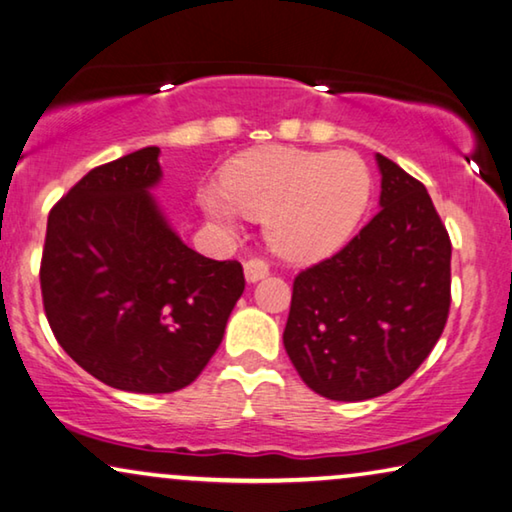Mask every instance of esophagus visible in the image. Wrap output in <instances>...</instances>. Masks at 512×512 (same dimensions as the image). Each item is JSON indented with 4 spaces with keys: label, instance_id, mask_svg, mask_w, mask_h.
<instances>
[{
    "label": "esophagus",
    "instance_id": "obj_1",
    "mask_svg": "<svg viewBox=\"0 0 512 512\" xmlns=\"http://www.w3.org/2000/svg\"><path fill=\"white\" fill-rule=\"evenodd\" d=\"M243 273H246V280L248 282H257L269 276V264L264 262V259H248L246 264H243Z\"/></svg>",
    "mask_w": 512,
    "mask_h": 512
}]
</instances>
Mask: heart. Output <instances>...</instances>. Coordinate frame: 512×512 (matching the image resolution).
Wrapping results in <instances>:
<instances>
[{
  "label": "heart",
  "mask_w": 512,
  "mask_h": 512,
  "mask_svg": "<svg viewBox=\"0 0 512 512\" xmlns=\"http://www.w3.org/2000/svg\"><path fill=\"white\" fill-rule=\"evenodd\" d=\"M223 193L204 190V211L232 225L234 209L264 220L280 257L310 264L352 239L370 202L372 177L354 151L266 149L225 174Z\"/></svg>",
  "instance_id": "b5f03b06"
}]
</instances>
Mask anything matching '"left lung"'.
<instances>
[{
  "mask_svg": "<svg viewBox=\"0 0 512 512\" xmlns=\"http://www.w3.org/2000/svg\"><path fill=\"white\" fill-rule=\"evenodd\" d=\"M379 213L294 278L289 361L329 400L379 398L418 370L451 308V239L421 181L375 154Z\"/></svg>",
  "mask_w": 512,
  "mask_h": 512,
  "instance_id": "left-lung-1",
  "label": "left lung"
}]
</instances>
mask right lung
Instances as JSON below:
<instances>
[{"instance_id": "add662e5", "label": "right lung", "mask_w": 512, "mask_h": 512, "mask_svg": "<svg viewBox=\"0 0 512 512\" xmlns=\"http://www.w3.org/2000/svg\"><path fill=\"white\" fill-rule=\"evenodd\" d=\"M160 149L94 167L48 216L41 292L61 349L119 391L172 393L207 368L241 299L239 262L181 241L154 190Z\"/></svg>"}]
</instances>
